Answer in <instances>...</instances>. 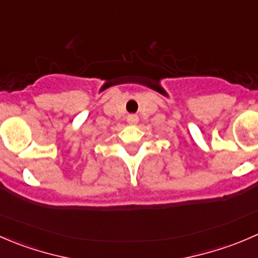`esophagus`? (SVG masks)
<instances>
[{
	"label": "esophagus",
	"mask_w": 258,
	"mask_h": 258,
	"mask_svg": "<svg viewBox=\"0 0 258 258\" xmlns=\"http://www.w3.org/2000/svg\"><path fill=\"white\" fill-rule=\"evenodd\" d=\"M127 122H128L130 124H136L137 122H139V116H137V114H128V116H127Z\"/></svg>",
	"instance_id": "obj_1"
}]
</instances>
